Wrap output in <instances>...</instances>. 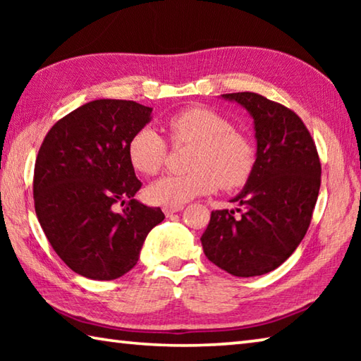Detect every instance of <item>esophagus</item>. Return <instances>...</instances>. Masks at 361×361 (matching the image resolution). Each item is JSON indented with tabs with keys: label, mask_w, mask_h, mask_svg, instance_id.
Segmentation results:
<instances>
[{
	"label": "esophagus",
	"mask_w": 361,
	"mask_h": 361,
	"mask_svg": "<svg viewBox=\"0 0 361 361\" xmlns=\"http://www.w3.org/2000/svg\"><path fill=\"white\" fill-rule=\"evenodd\" d=\"M162 210H164V213H166L167 216H170V215H173V213L181 212L183 210V205H166Z\"/></svg>",
	"instance_id": "esophagus-1"
}]
</instances>
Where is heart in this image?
Masks as SVG:
<instances>
[{
    "label": "heart",
    "mask_w": 361,
    "mask_h": 361,
    "mask_svg": "<svg viewBox=\"0 0 361 361\" xmlns=\"http://www.w3.org/2000/svg\"><path fill=\"white\" fill-rule=\"evenodd\" d=\"M172 143L194 145L186 173L167 175L152 183L148 195L161 205H181L197 195L245 186L256 167V146L247 133L234 129L221 113L207 106H191L167 119ZM132 166L143 175H157L166 167L169 143L152 127L133 133L127 146Z\"/></svg>",
    "instance_id": "heart-1"
}]
</instances>
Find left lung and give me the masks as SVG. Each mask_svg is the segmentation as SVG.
Segmentation results:
<instances>
[{"label": "left lung", "instance_id": "8db88e82", "mask_svg": "<svg viewBox=\"0 0 361 361\" xmlns=\"http://www.w3.org/2000/svg\"><path fill=\"white\" fill-rule=\"evenodd\" d=\"M253 116L256 167L232 202L212 212L200 237L213 264L235 277L262 276L290 258L312 221L322 166L315 142L293 109L255 92L224 94Z\"/></svg>", "mask_w": 361, "mask_h": 361}]
</instances>
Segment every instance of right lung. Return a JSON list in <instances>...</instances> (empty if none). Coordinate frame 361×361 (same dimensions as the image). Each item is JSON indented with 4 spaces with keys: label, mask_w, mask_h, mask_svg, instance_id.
Masks as SVG:
<instances>
[{
    "label": "right lung",
    "mask_w": 361,
    "mask_h": 361,
    "mask_svg": "<svg viewBox=\"0 0 361 361\" xmlns=\"http://www.w3.org/2000/svg\"><path fill=\"white\" fill-rule=\"evenodd\" d=\"M152 108L102 99L59 119L35 162V210L49 243L71 271L114 280L137 264L164 213L133 199L142 188L127 146Z\"/></svg>",
    "instance_id": "right-lung-1"
}]
</instances>
